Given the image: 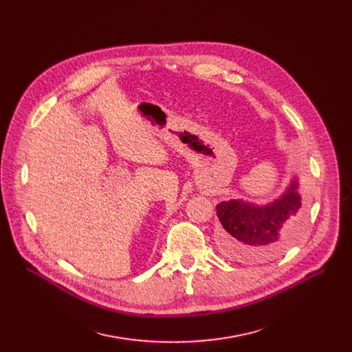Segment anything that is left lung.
Masks as SVG:
<instances>
[{
	"mask_svg": "<svg viewBox=\"0 0 352 352\" xmlns=\"http://www.w3.org/2000/svg\"><path fill=\"white\" fill-rule=\"evenodd\" d=\"M298 178L267 205L241 199L220 202L216 214L223 226L220 245L228 257L244 263H267L280 255L296 239L302 223V197Z\"/></svg>",
	"mask_w": 352,
	"mask_h": 352,
	"instance_id": "8db88e82",
	"label": "left lung"
}]
</instances>
